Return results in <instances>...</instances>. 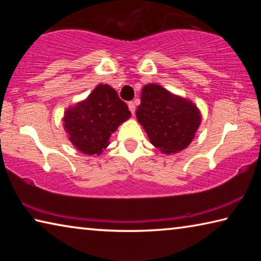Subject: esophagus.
<instances>
[{
  "label": "esophagus",
  "instance_id": "obj_1",
  "mask_svg": "<svg viewBox=\"0 0 261 261\" xmlns=\"http://www.w3.org/2000/svg\"><path fill=\"white\" fill-rule=\"evenodd\" d=\"M127 107H129V110L131 112V114L134 115L135 112H136V106H135V102H129L127 103Z\"/></svg>",
  "mask_w": 261,
  "mask_h": 261
}]
</instances>
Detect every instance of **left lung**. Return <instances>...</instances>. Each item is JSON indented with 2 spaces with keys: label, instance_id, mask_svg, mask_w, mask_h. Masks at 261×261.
<instances>
[{
  "label": "left lung",
  "instance_id": "left-lung-1",
  "mask_svg": "<svg viewBox=\"0 0 261 261\" xmlns=\"http://www.w3.org/2000/svg\"><path fill=\"white\" fill-rule=\"evenodd\" d=\"M136 117L151 144L165 154L187 148L201 123L200 110L196 103L154 83L141 90Z\"/></svg>",
  "mask_w": 261,
  "mask_h": 261
}]
</instances>
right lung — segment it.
I'll list each match as a JSON object with an SVG mask.
<instances>
[{
    "label": "right lung",
    "mask_w": 261,
    "mask_h": 261,
    "mask_svg": "<svg viewBox=\"0 0 261 261\" xmlns=\"http://www.w3.org/2000/svg\"><path fill=\"white\" fill-rule=\"evenodd\" d=\"M131 116L125 102L107 84H99L86 99L64 112L63 127L79 152L100 155L108 147L109 138Z\"/></svg>",
    "instance_id": "right-lung-1"
}]
</instances>
